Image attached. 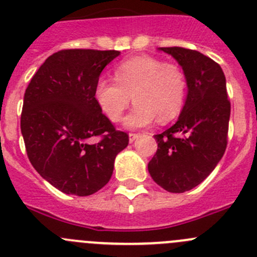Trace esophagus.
<instances>
[{
	"mask_svg": "<svg viewBox=\"0 0 257 257\" xmlns=\"http://www.w3.org/2000/svg\"><path fill=\"white\" fill-rule=\"evenodd\" d=\"M139 137V133H129V141L134 142Z\"/></svg>",
	"mask_w": 257,
	"mask_h": 257,
	"instance_id": "obj_1",
	"label": "esophagus"
}]
</instances>
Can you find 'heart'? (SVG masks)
<instances>
[{
    "label": "heart",
    "mask_w": 257,
    "mask_h": 257,
    "mask_svg": "<svg viewBox=\"0 0 257 257\" xmlns=\"http://www.w3.org/2000/svg\"><path fill=\"white\" fill-rule=\"evenodd\" d=\"M114 79L100 77L94 98L103 114L113 123L121 119L132 97L136 103L125 124L139 128L152 123L172 120L180 113L186 97L188 79L180 64L153 56L125 59L114 69Z\"/></svg>",
    "instance_id": "1"
}]
</instances>
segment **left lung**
Returning a JSON list of instances; mask_svg holds the SVG:
<instances>
[{
	"instance_id": "left-lung-1",
	"label": "left lung",
	"mask_w": 257,
	"mask_h": 257,
	"mask_svg": "<svg viewBox=\"0 0 257 257\" xmlns=\"http://www.w3.org/2000/svg\"><path fill=\"white\" fill-rule=\"evenodd\" d=\"M160 49L185 71L188 97L177 123L154 136L158 149L148 170L163 189L184 193L199 185L224 155L231 105L219 63L194 49Z\"/></svg>"
}]
</instances>
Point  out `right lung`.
Wrapping results in <instances>:
<instances>
[{
    "label": "right lung",
    "mask_w": 257,
    "mask_h": 257,
    "mask_svg": "<svg viewBox=\"0 0 257 257\" xmlns=\"http://www.w3.org/2000/svg\"><path fill=\"white\" fill-rule=\"evenodd\" d=\"M120 52L62 49L26 88L21 132L38 174L66 194L88 196L109 181L114 159L129 143L94 98L100 73ZM93 138L98 141L93 144Z\"/></svg>",
    "instance_id": "add662e5"
}]
</instances>
